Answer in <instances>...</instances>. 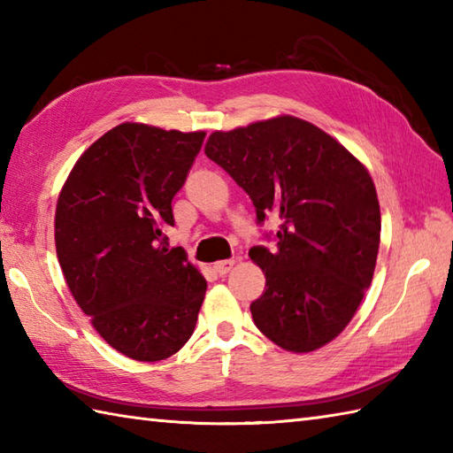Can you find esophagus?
Listing matches in <instances>:
<instances>
[{
	"instance_id": "esophagus-1",
	"label": "esophagus",
	"mask_w": 453,
	"mask_h": 453,
	"mask_svg": "<svg viewBox=\"0 0 453 453\" xmlns=\"http://www.w3.org/2000/svg\"><path fill=\"white\" fill-rule=\"evenodd\" d=\"M234 265H235L234 258H226V261H218V263H214V271H216L219 276H224V274H227L229 271H232Z\"/></svg>"
}]
</instances>
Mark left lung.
<instances>
[{
  "mask_svg": "<svg viewBox=\"0 0 453 453\" xmlns=\"http://www.w3.org/2000/svg\"><path fill=\"white\" fill-rule=\"evenodd\" d=\"M204 151L253 200L257 224L280 219L274 251H249L266 278L251 303L258 331L290 352L321 349L350 323L372 284L381 216L368 169L296 117L214 132Z\"/></svg>",
  "mask_w": 453,
  "mask_h": 453,
  "instance_id": "1",
  "label": "left lung"
}]
</instances>
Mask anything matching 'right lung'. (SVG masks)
<instances>
[{"mask_svg":"<svg viewBox=\"0 0 453 453\" xmlns=\"http://www.w3.org/2000/svg\"><path fill=\"white\" fill-rule=\"evenodd\" d=\"M206 132L124 122L75 163L58 196L56 253L73 300L114 350L157 362L195 333L206 280L169 249L171 202Z\"/></svg>","mask_w":453,"mask_h":453,"instance_id":"1","label":"right lung"}]
</instances>
